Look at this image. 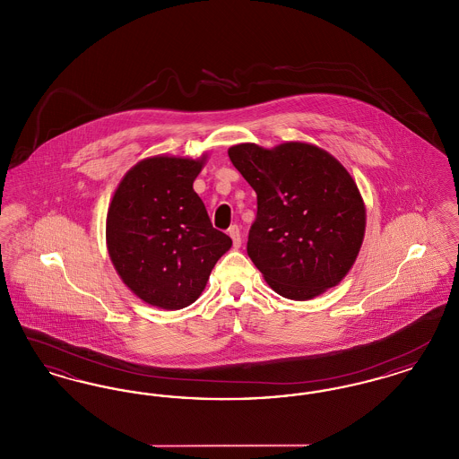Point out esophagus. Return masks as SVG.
<instances>
[{
	"mask_svg": "<svg viewBox=\"0 0 459 459\" xmlns=\"http://www.w3.org/2000/svg\"><path fill=\"white\" fill-rule=\"evenodd\" d=\"M229 236H230V239L234 242V247H239L240 246V230L238 225H232L229 230Z\"/></svg>",
	"mask_w": 459,
	"mask_h": 459,
	"instance_id": "esophagus-1",
	"label": "esophagus"
}]
</instances>
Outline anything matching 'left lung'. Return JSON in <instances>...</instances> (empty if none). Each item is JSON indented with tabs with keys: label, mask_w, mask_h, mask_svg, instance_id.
Listing matches in <instances>:
<instances>
[{
	"label": "left lung",
	"mask_w": 459,
	"mask_h": 459,
	"mask_svg": "<svg viewBox=\"0 0 459 459\" xmlns=\"http://www.w3.org/2000/svg\"><path fill=\"white\" fill-rule=\"evenodd\" d=\"M229 158L256 193L247 255L268 285L305 301L339 284L359 253L367 219L348 170L305 143L273 150L246 143Z\"/></svg>",
	"instance_id": "obj_1"
}]
</instances>
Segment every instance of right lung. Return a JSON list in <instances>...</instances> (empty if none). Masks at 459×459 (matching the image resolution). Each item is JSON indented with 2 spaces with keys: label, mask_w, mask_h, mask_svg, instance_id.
I'll return each mask as SVG.
<instances>
[{
  "label": "right lung",
  "mask_w": 459,
  "mask_h": 459,
  "mask_svg": "<svg viewBox=\"0 0 459 459\" xmlns=\"http://www.w3.org/2000/svg\"><path fill=\"white\" fill-rule=\"evenodd\" d=\"M203 160L153 156L118 184L107 244L124 284L148 305L180 309L201 296L232 239L213 229L193 189Z\"/></svg>",
  "instance_id": "obj_1"
}]
</instances>
